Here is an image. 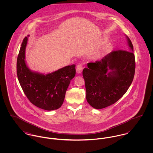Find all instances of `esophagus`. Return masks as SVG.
<instances>
[{
  "instance_id": "1",
  "label": "esophagus",
  "mask_w": 153,
  "mask_h": 153,
  "mask_svg": "<svg viewBox=\"0 0 153 153\" xmlns=\"http://www.w3.org/2000/svg\"><path fill=\"white\" fill-rule=\"evenodd\" d=\"M82 69H83V67L81 65H77L76 68V71L78 74H81L82 71Z\"/></svg>"
}]
</instances>
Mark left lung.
Masks as SVG:
<instances>
[{
  "label": "left lung",
  "instance_id": "8db88e82",
  "mask_svg": "<svg viewBox=\"0 0 153 153\" xmlns=\"http://www.w3.org/2000/svg\"><path fill=\"white\" fill-rule=\"evenodd\" d=\"M129 51H113L101 61L88 63L82 75L88 104L95 109L114 104L127 92L133 81L135 61L133 45L127 36Z\"/></svg>",
  "mask_w": 153,
  "mask_h": 153
}]
</instances>
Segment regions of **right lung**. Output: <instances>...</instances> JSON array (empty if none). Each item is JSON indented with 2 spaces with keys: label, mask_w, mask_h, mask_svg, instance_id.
I'll list each match as a JSON object with an SVG mask.
<instances>
[{
  "label": "right lung",
  "mask_w": 153,
  "mask_h": 153,
  "mask_svg": "<svg viewBox=\"0 0 153 153\" xmlns=\"http://www.w3.org/2000/svg\"><path fill=\"white\" fill-rule=\"evenodd\" d=\"M26 36L22 42L17 59V75L26 97L34 105L51 111L62 105L71 80L75 75V65H68L44 75L30 71L25 62Z\"/></svg>",
  "instance_id": "right-lung-1"
}]
</instances>
